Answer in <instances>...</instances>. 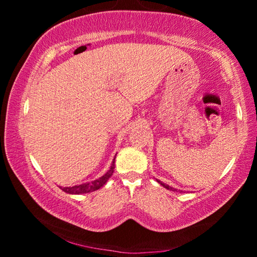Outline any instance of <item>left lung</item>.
I'll list each match as a JSON object with an SVG mask.
<instances>
[{
  "label": "left lung",
  "mask_w": 257,
  "mask_h": 257,
  "mask_svg": "<svg viewBox=\"0 0 257 257\" xmlns=\"http://www.w3.org/2000/svg\"><path fill=\"white\" fill-rule=\"evenodd\" d=\"M158 182H160V184L162 185V186H164L165 188H167V189H170V190H176L175 188H172V187H170V186H168V185H165V184H162V182H161L160 180H158Z\"/></svg>",
  "instance_id": "left-lung-1"
}]
</instances>
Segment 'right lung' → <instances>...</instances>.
I'll return each mask as SVG.
<instances>
[{"label": "right lung", "mask_w": 257, "mask_h": 257, "mask_svg": "<svg viewBox=\"0 0 257 257\" xmlns=\"http://www.w3.org/2000/svg\"><path fill=\"white\" fill-rule=\"evenodd\" d=\"M114 161H115V158L113 160L110 170H108L105 175L102 176L101 178H98V179L94 180L92 182H85V184H80L77 186L60 187V188L68 194H85V193H90V191H95L99 189L101 187L105 185V182L108 180V178L113 175V171H114Z\"/></svg>", "instance_id": "obj_1"}]
</instances>
